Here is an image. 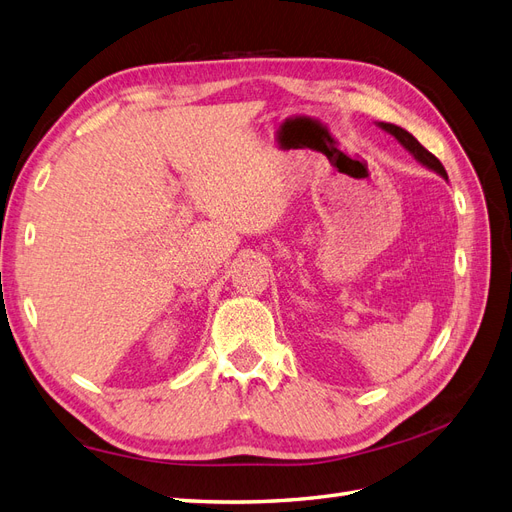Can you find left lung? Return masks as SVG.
I'll return each instance as SVG.
<instances>
[{
  "label": "left lung",
  "mask_w": 512,
  "mask_h": 512,
  "mask_svg": "<svg viewBox=\"0 0 512 512\" xmlns=\"http://www.w3.org/2000/svg\"><path fill=\"white\" fill-rule=\"evenodd\" d=\"M378 126H380L384 132H389L391 136H395L397 143H399L401 147H404L406 151H410L412 158H414L416 162H421L425 168L433 170V173H438L442 179H448L442 162H440L436 156H433V153H429L421 143H418L416 138H414L408 130L395 126V123H384V121H378Z\"/></svg>",
  "instance_id": "1"
}]
</instances>
